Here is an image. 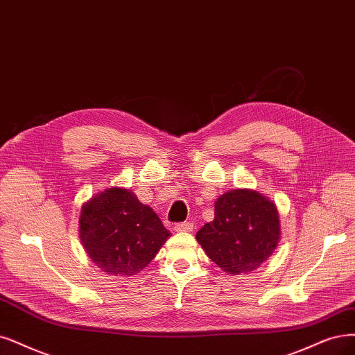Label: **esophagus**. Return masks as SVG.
Instances as JSON below:
<instances>
[{"mask_svg":"<svg viewBox=\"0 0 355 355\" xmlns=\"http://www.w3.org/2000/svg\"><path fill=\"white\" fill-rule=\"evenodd\" d=\"M175 232H191L193 231V225L190 222H181V224H177L174 227Z\"/></svg>","mask_w":355,"mask_h":355,"instance_id":"1","label":"esophagus"}]
</instances>
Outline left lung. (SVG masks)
I'll list each match as a JSON object with an SVG mask.
<instances>
[{
    "instance_id": "left-lung-1",
    "label": "left lung",
    "mask_w": 355,
    "mask_h": 355,
    "mask_svg": "<svg viewBox=\"0 0 355 355\" xmlns=\"http://www.w3.org/2000/svg\"><path fill=\"white\" fill-rule=\"evenodd\" d=\"M207 257L228 275H245L268 260L281 240L279 212L252 189H234L215 202V218L196 234Z\"/></svg>"
}]
</instances>
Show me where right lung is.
<instances>
[{"mask_svg":"<svg viewBox=\"0 0 355 355\" xmlns=\"http://www.w3.org/2000/svg\"><path fill=\"white\" fill-rule=\"evenodd\" d=\"M78 237L90 260L105 273L131 277L146 268L171 232L133 191L111 187L83 203Z\"/></svg>","mask_w":355,"mask_h":355,"instance_id":"right-lung-1","label":"right lung"}]
</instances>
